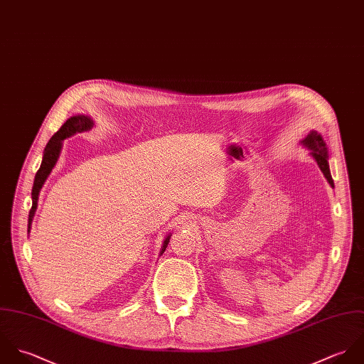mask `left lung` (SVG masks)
Returning a JSON list of instances; mask_svg holds the SVG:
<instances>
[{
	"instance_id": "obj_1",
	"label": "left lung",
	"mask_w": 364,
	"mask_h": 364,
	"mask_svg": "<svg viewBox=\"0 0 364 364\" xmlns=\"http://www.w3.org/2000/svg\"><path fill=\"white\" fill-rule=\"evenodd\" d=\"M301 145L304 147H306L309 150V154L314 157V160L316 161V164L319 166L321 171L323 173L325 178L328 180V183L331 184V187L333 188L335 184H333V180H332V176H331V170H329V154H328V146L326 142L323 141L322 135L318 132V131H309V134L302 139L299 141Z\"/></svg>"
}]
</instances>
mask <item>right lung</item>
Wrapping results in <instances>:
<instances>
[{"label":"right lung","instance_id":"add662e5","mask_svg":"<svg viewBox=\"0 0 364 364\" xmlns=\"http://www.w3.org/2000/svg\"><path fill=\"white\" fill-rule=\"evenodd\" d=\"M95 125V122L91 119V117L88 115H74L70 117L63 125L62 128L50 138V141L48 142V145L45 147L43 151V159L41 163V167L35 176L33 180V187H32V208L29 213V219H28V232H31V225L35 217L36 208H38V200H39V193L45 184V181L48 180V177L50 176L52 170L55 168L60 153H62V147H63V141L73 136L75 134H81L85 131L92 129V127ZM170 233L164 237L163 240V246L160 249V256L164 253L167 243L170 240Z\"/></svg>","mask_w":364,"mask_h":364}]
</instances>
